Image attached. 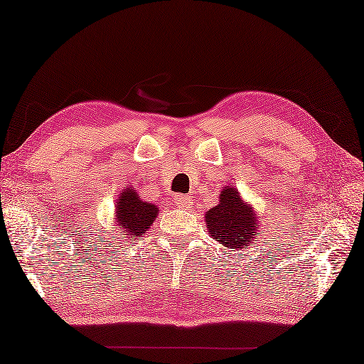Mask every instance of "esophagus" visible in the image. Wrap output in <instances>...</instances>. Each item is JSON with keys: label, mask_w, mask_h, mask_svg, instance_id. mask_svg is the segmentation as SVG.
<instances>
[{"label": "esophagus", "mask_w": 364, "mask_h": 364, "mask_svg": "<svg viewBox=\"0 0 364 364\" xmlns=\"http://www.w3.org/2000/svg\"><path fill=\"white\" fill-rule=\"evenodd\" d=\"M173 202L178 208H189L191 206V198L186 196H181V194H176L173 197Z\"/></svg>", "instance_id": "esophagus-1"}]
</instances>
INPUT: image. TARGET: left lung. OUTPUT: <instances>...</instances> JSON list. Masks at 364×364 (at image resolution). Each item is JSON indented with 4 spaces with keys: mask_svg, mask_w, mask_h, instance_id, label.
<instances>
[{
    "mask_svg": "<svg viewBox=\"0 0 364 364\" xmlns=\"http://www.w3.org/2000/svg\"><path fill=\"white\" fill-rule=\"evenodd\" d=\"M219 198V205L205 214L208 235L223 247L247 249L259 236L257 213L231 186L223 189Z\"/></svg>",
    "mask_w": 364,
    "mask_h": 364,
    "instance_id": "obj_1",
    "label": "left lung"
}]
</instances>
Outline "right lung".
Masks as SVG:
<instances>
[{
	"mask_svg": "<svg viewBox=\"0 0 364 364\" xmlns=\"http://www.w3.org/2000/svg\"><path fill=\"white\" fill-rule=\"evenodd\" d=\"M158 213L159 208L156 205L142 202L141 196L128 186L120 192L117 205H115V228L123 235L122 239H141L156 220Z\"/></svg>",
	"mask_w": 364,
	"mask_h": 364,
	"instance_id": "1",
	"label": "right lung"
}]
</instances>
